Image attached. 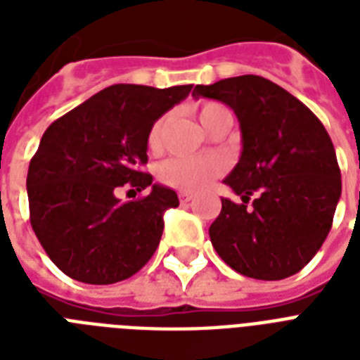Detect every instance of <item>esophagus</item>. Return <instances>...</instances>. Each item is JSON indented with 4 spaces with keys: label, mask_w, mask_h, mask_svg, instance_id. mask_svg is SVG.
Masks as SVG:
<instances>
[{
    "label": "esophagus",
    "mask_w": 360,
    "mask_h": 360,
    "mask_svg": "<svg viewBox=\"0 0 360 360\" xmlns=\"http://www.w3.org/2000/svg\"><path fill=\"white\" fill-rule=\"evenodd\" d=\"M179 200H181V203H191L192 194H188V192H179Z\"/></svg>",
    "instance_id": "esophagus-1"
}]
</instances>
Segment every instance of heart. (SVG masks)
<instances>
[{
  "mask_svg": "<svg viewBox=\"0 0 360 360\" xmlns=\"http://www.w3.org/2000/svg\"><path fill=\"white\" fill-rule=\"evenodd\" d=\"M222 108L219 104H203L200 108V121H205L211 112ZM164 132H166V117L155 121L147 136V147L153 153L162 149ZM222 174V164L213 157H174L164 160L157 168V177L162 185L177 188L181 192L205 191L219 175Z\"/></svg>",
  "mask_w": 360,
  "mask_h": 360,
  "instance_id": "b5f03b06",
  "label": "heart"
}]
</instances>
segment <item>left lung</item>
<instances>
[{
  "instance_id": "8db88e82",
  "label": "left lung",
  "mask_w": 360,
  "mask_h": 360,
  "mask_svg": "<svg viewBox=\"0 0 360 360\" xmlns=\"http://www.w3.org/2000/svg\"><path fill=\"white\" fill-rule=\"evenodd\" d=\"M192 97L230 106L240 129L243 151L224 183L243 203L222 198V211L209 228L214 250L250 278L299 273L329 236L342 194L325 127L299 98L262 76L196 86Z\"/></svg>"
}]
</instances>
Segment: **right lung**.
Segmentation results:
<instances>
[{
	"mask_svg": "<svg viewBox=\"0 0 360 360\" xmlns=\"http://www.w3.org/2000/svg\"><path fill=\"white\" fill-rule=\"evenodd\" d=\"M192 86H110L42 134L27 169L30 220L48 257L84 284H115L138 273L157 250L175 191L143 174L147 136ZM121 186L152 192L123 204Z\"/></svg>",
	"mask_w": 360,
	"mask_h": 360,
	"instance_id": "obj_1",
	"label": "right lung"
}]
</instances>
